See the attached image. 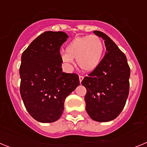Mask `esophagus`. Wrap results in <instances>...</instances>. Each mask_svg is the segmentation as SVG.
Returning a JSON list of instances; mask_svg holds the SVG:
<instances>
[{
    "instance_id": "esophagus-1",
    "label": "esophagus",
    "mask_w": 147,
    "mask_h": 147,
    "mask_svg": "<svg viewBox=\"0 0 147 147\" xmlns=\"http://www.w3.org/2000/svg\"><path fill=\"white\" fill-rule=\"evenodd\" d=\"M79 78H80V83H81L82 81V80H83V79H84V76H79Z\"/></svg>"
}]
</instances>
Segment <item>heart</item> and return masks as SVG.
Returning <instances> with one entry per match:
<instances>
[{"mask_svg":"<svg viewBox=\"0 0 147 147\" xmlns=\"http://www.w3.org/2000/svg\"><path fill=\"white\" fill-rule=\"evenodd\" d=\"M105 45L96 35H86L74 38L67 44L62 60L67 65L72 64L76 58L79 67L85 71H93L98 67L103 57Z\"/></svg>","mask_w":147,"mask_h":147,"instance_id":"heart-1","label":"heart"}]
</instances>
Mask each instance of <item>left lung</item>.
<instances>
[{
  "mask_svg": "<svg viewBox=\"0 0 147 147\" xmlns=\"http://www.w3.org/2000/svg\"><path fill=\"white\" fill-rule=\"evenodd\" d=\"M93 33L105 40L107 52L97 68L82 81L87 89L86 111L93 120L110 121L121 113L129 90L130 68L125 54L107 34Z\"/></svg>",
  "mask_w": 147,
  "mask_h": 147,
  "instance_id": "obj_1",
  "label": "left lung"
}]
</instances>
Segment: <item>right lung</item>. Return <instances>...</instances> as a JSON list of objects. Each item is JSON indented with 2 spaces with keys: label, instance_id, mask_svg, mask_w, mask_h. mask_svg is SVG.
Returning <instances> with one entry per match:
<instances>
[{
  "label": "right lung",
  "instance_id": "right-lung-1",
  "mask_svg": "<svg viewBox=\"0 0 147 147\" xmlns=\"http://www.w3.org/2000/svg\"><path fill=\"white\" fill-rule=\"evenodd\" d=\"M68 36L45 32L23 51L20 66V92L32 117L42 123L60 118L66 97L80 85L76 74L62 72L61 45Z\"/></svg>",
  "mask_w": 147,
  "mask_h": 147
}]
</instances>
